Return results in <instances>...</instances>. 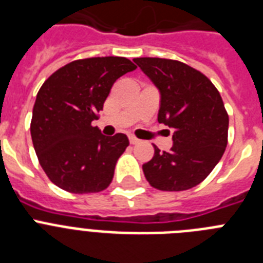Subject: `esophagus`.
<instances>
[{
  "label": "esophagus",
  "mask_w": 263,
  "mask_h": 263,
  "mask_svg": "<svg viewBox=\"0 0 263 263\" xmlns=\"http://www.w3.org/2000/svg\"><path fill=\"white\" fill-rule=\"evenodd\" d=\"M129 141H130V143H132V145H137V143L139 142V139L136 138V137H133V136L129 137Z\"/></svg>",
  "instance_id": "34e87169"
}]
</instances>
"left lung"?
I'll return each mask as SVG.
<instances>
[{
    "mask_svg": "<svg viewBox=\"0 0 263 263\" xmlns=\"http://www.w3.org/2000/svg\"><path fill=\"white\" fill-rule=\"evenodd\" d=\"M134 63L160 92L158 122L174 129L171 150L154 146L143 174L160 191L190 190L210 175L227 147L229 117L221 96L205 75L182 62L137 58Z\"/></svg>",
    "mask_w": 263,
    "mask_h": 263,
    "instance_id": "1",
    "label": "left lung"
}]
</instances>
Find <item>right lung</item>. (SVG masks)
<instances>
[{"instance_id":"1","label":"right lung","mask_w":263,"mask_h":263,"mask_svg":"<svg viewBox=\"0 0 263 263\" xmlns=\"http://www.w3.org/2000/svg\"><path fill=\"white\" fill-rule=\"evenodd\" d=\"M137 68L126 58H88L55 71L39 89L32 109V145L51 182L71 194H95L111 183L125 134L105 137L92 121L122 75Z\"/></svg>"}]
</instances>
